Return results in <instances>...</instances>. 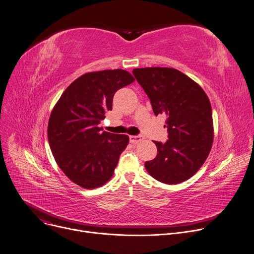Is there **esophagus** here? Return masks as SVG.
Instances as JSON below:
<instances>
[{
	"mask_svg": "<svg viewBox=\"0 0 254 254\" xmlns=\"http://www.w3.org/2000/svg\"><path fill=\"white\" fill-rule=\"evenodd\" d=\"M143 140L142 135H129V142L131 144H136Z\"/></svg>",
	"mask_w": 254,
	"mask_h": 254,
	"instance_id": "1",
	"label": "esophagus"
}]
</instances>
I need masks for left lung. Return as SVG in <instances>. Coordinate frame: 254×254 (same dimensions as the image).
<instances>
[{"label": "left lung", "instance_id": "1", "mask_svg": "<svg viewBox=\"0 0 254 254\" xmlns=\"http://www.w3.org/2000/svg\"><path fill=\"white\" fill-rule=\"evenodd\" d=\"M153 111L166 115L168 140L154 141L157 156L145 163L160 182L177 184L190 178L204 163L214 139L209 98L194 81L171 67L133 68Z\"/></svg>", "mask_w": 254, "mask_h": 254}]
</instances>
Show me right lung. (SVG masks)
Wrapping results in <instances>:
<instances>
[{
	"label": "right lung",
	"mask_w": 254,
	"mask_h": 254,
	"mask_svg": "<svg viewBox=\"0 0 254 254\" xmlns=\"http://www.w3.org/2000/svg\"><path fill=\"white\" fill-rule=\"evenodd\" d=\"M133 81L121 68L84 74L64 90L52 111L51 150L63 172L81 188H99L113 175L129 139L103 131L98 125L112 109L115 92Z\"/></svg>",
	"instance_id": "obj_1"
}]
</instances>
